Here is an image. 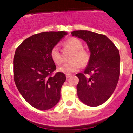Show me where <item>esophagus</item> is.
<instances>
[{"label": "esophagus", "instance_id": "34e87169", "mask_svg": "<svg viewBox=\"0 0 133 133\" xmlns=\"http://www.w3.org/2000/svg\"><path fill=\"white\" fill-rule=\"evenodd\" d=\"M71 76V74H66V77L67 78H69V77H70Z\"/></svg>", "mask_w": 133, "mask_h": 133}]
</instances>
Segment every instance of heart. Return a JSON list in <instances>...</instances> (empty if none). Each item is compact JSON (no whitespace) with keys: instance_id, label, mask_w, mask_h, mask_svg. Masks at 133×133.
<instances>
[{"instance_id":"1","label":"heart","mask_w":133,"mask_h":133,"mask_svg":"<svg viewBox=\"0 0 133 133\" xmlns=\"http://www.w3.org/2000/svg\"><path fill=\"white\" fill-rule=\"evenodd\" d=\"M65 47L73 51L70 61L71 62L64 64L58 68V71L65 74L78 71L81 66L86 67L91 59V54L87 50L83 48V44L77 38H71L64 42ZM50 55L52 61L57 64L62 62V56L58 46L56 45L51 49Z\"/></svg>"}]
</instances>
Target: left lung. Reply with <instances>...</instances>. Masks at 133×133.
I'll return each instance as SVG.
<instances>
[{
	"mask_svg": "<svg viewBox=\"0 0 133 133\" xmlns=\"http://www.w3.org/2000/svg\"><path fill=\"white\" fill-rule=\"evenodd\" d=\"M71 34L84 41L91 52L84 73L76 74L79 78L77 96L85 104L98 106L111 97L116 88L120 74L119 50L105 35L88 30H75Z\"/></svg>",
	"mask_w": 133,
	"mask_h": 133,
	"instance_id": "1",
	"label": "left lung"
}]
</instances>
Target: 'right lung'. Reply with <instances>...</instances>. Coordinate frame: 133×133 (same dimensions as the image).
I'll return each instance as SVG.
<instances>
[{
    "label": "right lung",
    "instance_id": "add662e5",
    "mask_svg": "<svg viewBox=\"0 0 133 133\" xmlns=\"http://www.w3.org/2000/svg\"><path fill=\"white\" fill-rule=\"evenodd\" d=\"M67 32H46L30 36L16 49L14 57V79L19 92L29 104L47 110L57 104L66 77L62 72L52 76L56 66L51 49Z\"/></svg>",
    "mask_w": 133,
    "mask_h": 133
}]
</instances>
